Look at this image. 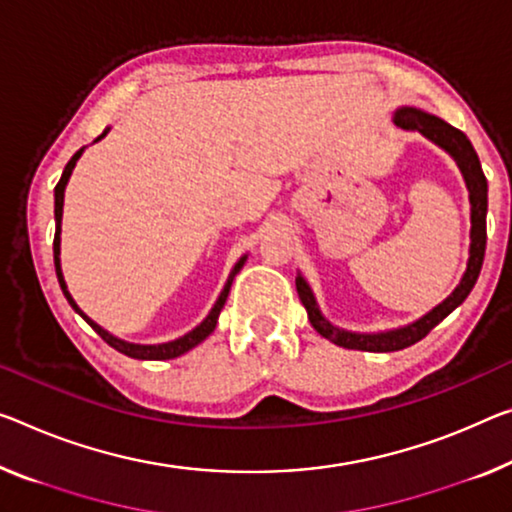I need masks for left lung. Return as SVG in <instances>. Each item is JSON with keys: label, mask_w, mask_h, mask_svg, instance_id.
Segmentation results:
<instances>
[{"label": "left lung", "mask_w": 512, "mask_h": 512, "mask_svg": "<svg viewBox=\"0 0 512 512\" xmlns=\"http://www.w3.org/2000/svg\"><path fill=\"white\" fill-rule=\"evenodd\" d=\"M393 123L403 130H414L430 139L432 144L442 148L448 155L453 157L455 164H458L462 178H465L467 192H469V206H471V231H469V258H467V270L462 274L458 286L453 288V293L446 297L444 302H439L435 309H430L426 316L416 318L414 322H407L403 327L396 329H384V332H350V329L336 327L334 322H329L322 316L320 306L316 302V295L302 272H297L295 286L297 295L304 304L306 313H309V320L313 329L320 336H325L327 341L334 345H341V348L348 350H364V352H396L403 348H410L416 341H421L432 327H437L448 313L458 309V306L467 300V295L474 288V283L481 274L483 267V256H485V217H487V180L483 176L481 160L467 139L465 132H460L453 125L439 119L435 114L423 112V109L416 107H398L393 112Z\"/></svg>", "instance_id": "1"}]
</instances>
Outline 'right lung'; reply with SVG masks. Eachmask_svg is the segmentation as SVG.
I'll use <instances>...</instances> for the list:
<instances>
[{
    "mask_svg": "<svg viewBox=\"0 0 512 512\" xmlns=\"http://www.w3.org/2000/svg\"><path fill=\"white\" fill-rule=\"evenodd\" d=\"M109 130H112V128H105V132H102V135H100L96 141H100L102 137H107ZM82 153H84V148H80V151H77L73 157H70V162L66 164L64 174H61V180L57 183V187H54V222H57V231H54V267H57L59 286H61V290H64L68 304L73 306L75 313H80V316H82L86 322H89V325L93 327V332H96V334L102 338V341L109 343L114 350H119V352H123V355H128V357H132V359L162 361V359H176V357H180V355H185V352H190L192 348H196V345L206 341V338H208L212 332H215L217 318H219V313H222V309H224L226 297H229L231 283H233V279H235V274H238V272L242 270V265H245L247 254L240 256V261L233 265V270H231V274H229V279H226L222 293H219V297H217V302L212 304V309H210L208 316L203 318V320L199 322V325H196V327L192 329V332L178 336V338H174V341H167V343H151V345H146V343H130V341H125V338H119V336L109 334L105 327H100L96 320H91V318L86 316V313L80 309V306H77V302L73 300V295H70V290H68V286H66L64 272H61V258H59V256H61V217H64V194H66V185H68V180H70V174H73L75 164H77V160H80V157H82Z\"/></svg>",
    "mask_w": 512,
    "mask_h": 512,
    "instance_id": "right-lung-1",
    "label": "right lung"
}]
</instances>
